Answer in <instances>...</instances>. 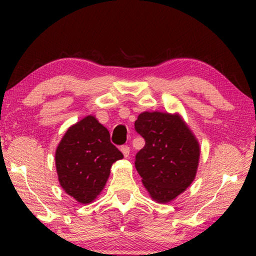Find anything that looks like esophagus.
Instances as JSON below:
<instances>
[{
  "label": "esophagus",
  "instance_id": "1",
  "mask_svg": "<svg viewBox=\"0 0 256 256\" xmlns=\"http://www.w3.org/2000/svg\"><path fill=\"white\" fill-rule=\"evenodd\" d=\"M121 152L124 154V157H128L129 156V152H130V149H129L128 146H121Z\"/></svg>",
  "mask_w": 256,
  "mask_h": 256
}]
</instances>
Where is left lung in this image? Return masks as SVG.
<instances>
[{
	"instance_id": "left-lung-1",
	"label": "left lung",
	"mask_w": 256,
	"mask_h": 256,
	"mask_svg": "<svg viewBox=\"0 0 256 256\" xmlns=\"http://www.w3.org/2000/svg\"><path fill=\"white\" fill-rule=\"evenodd\" d=\"M135 129L146 141L135 160L146 190L160 204L172 202L197 174L200 157L197 138L178 113L143 112Z\"/></svg>"
}]
</instances>
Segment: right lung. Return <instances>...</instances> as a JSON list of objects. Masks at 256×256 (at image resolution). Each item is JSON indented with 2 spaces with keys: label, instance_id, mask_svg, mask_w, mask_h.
<instances>
[{
  "label": "right lung",
  "instance_id": "obj_1",
  "mask_svg": "<svg viewBox=\"0 0 256 256\" xmlns=\"http://www.w3.org/2000/svg\"><path fill=\"white\" fill-rule=\"evenodd\" d=\"M122 158L108 129L87 115L66 130L56 149L59 184L80 204H90L104 190L113 163Z\"/></svg>",
  "mask_w": 256,
  "mask_h": 256
}]
</instances>
